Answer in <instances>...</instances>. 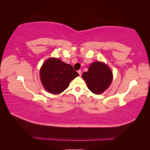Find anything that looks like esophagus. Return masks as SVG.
<instances>
[{
  "instance_id": "obj_1",
  "label": "esophagus",
  "mask_w": 150,
  "mask_h": 150,
  "mask_svg": "<svg viewBox=\"0 0 150 150\" xmlns=\"http://www.w3.org/2000/svg\"><path fill=\"white\" fill-rule=\"evenodd\" d=\"M78 72L79 76H81V71H80V70H79V71H78Z\"/></svg>"
}]
</instances>
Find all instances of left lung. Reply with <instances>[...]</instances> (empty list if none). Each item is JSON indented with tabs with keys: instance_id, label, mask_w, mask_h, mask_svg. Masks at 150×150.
Returning a JSON list of instances; mask_svg holds the SVG:
<instances>
[{
	"instance_id": "1",
	"label": "left lung",
	"mask_w": 150,
	"mask_h": 150,
	"mask_svg": "<svg viewBox=\"0 0 150 150\" xmlns=\"http://www.w3.org/2000/svg\"><path fill=\"white\" fill-rule=\"evenodd\" d=\"M82 78L88 89L96 94H100L107 89L112 81V72L103 63L96 62L89 67L87 72H83Z\"/></svg>"
}]
</instances>
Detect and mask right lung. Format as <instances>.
<instances>
[{"label":"right lung","instance_id":"1","mask_svg":"<svg viewBox=\"0 0 150 150\" xmlns=\"http://www.w3.org/2000/svg\"><path fill=\"white\" fill-rule=\"evenodd\" d=\"M40 79L45 89L49 93L58 94L68 87L69 83L79 76L71 65L58 58H49L40 69Z\"/></svg>","mask_w":150,"mask_h":150}]
</instances>
